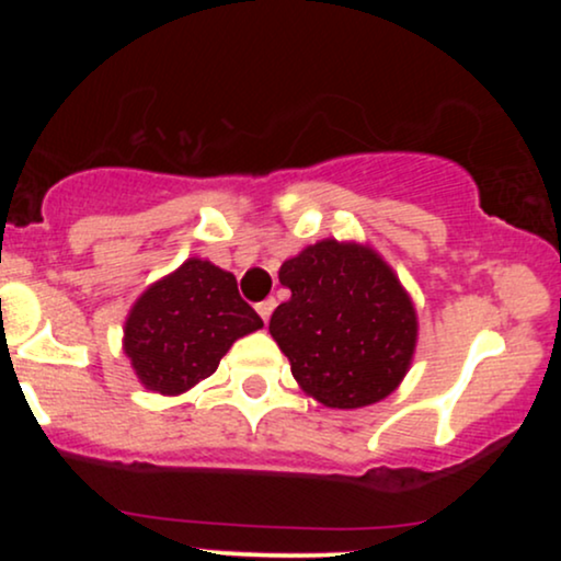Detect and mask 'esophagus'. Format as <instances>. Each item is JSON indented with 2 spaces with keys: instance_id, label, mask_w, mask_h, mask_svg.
<instances>
[{
  "instance_id": "34e87169",
  "label": "esophagus",
  "mask_w": 561,
  "mask_h": 561,
  "mask_svg": "<svg viewBox=\"0 0 561 561\" xmlns=\"http://www.w3.org/2000/svg\"><path fill=\"white\" fill-rule=\"evenodd\" d=\"M274 308H276V300L268 298V300H261L259 306H255V311H259V317H261L263 321H268V319H272Z\"/></svg>"
}]
</instances>
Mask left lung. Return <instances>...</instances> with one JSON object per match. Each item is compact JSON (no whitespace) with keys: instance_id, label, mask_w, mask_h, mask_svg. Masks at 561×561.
Instances as JSON below:
<instances>
[{"instance_id":"1","label":"left lung","mask_w":561,"mask_h":561,"mask_svg":"<svg viewBox=\"0 0 561 561\" xmlns=\"http://www.w3.org/2000/svg\"><path fill=\"white\" fill-rule=\"evenodd\" d=\"M293 298L268 332L293 377L330 409H362L398 388L416 345V313L375 250L324 240L282 263Z\"/></svg>"}]
</instances>
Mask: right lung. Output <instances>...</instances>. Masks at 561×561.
I'll return each instance as SVG.
<instances>
[{"mask_svg": "<svg viewBox=\"0 0 561 561\" xmlns=\"http://www.w3.org/2000/svg\"><path fill=\"white\" fill-rule=\"evenodd\" d=\"M261 327L234 274L190 259L137 300L124 347L145 388L176 396L214 375L231 343Z\"/></svg>", "mask_w": 561, "mask_h": 561, "instance_id": "1", "label": "right lung"}]
</instances>
